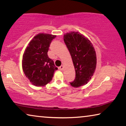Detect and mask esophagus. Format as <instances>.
I'll return each mask as SVG.
<instances>
[{"label":"esophagus","mask_w":126,"mask_h":126,"mask_svg":"<svg viewBox=\"0 0 126 126\" xmlns=\"http://www.w3.org/2000/svg\"><path fill=\"white\" fill-rule=\"evenodd\" d=\"M63 65H61L60 66V67H59V69L60 70V71H62V70H63Z\"/></svg>","instance_id":"esophagus-1"}]
</instances>
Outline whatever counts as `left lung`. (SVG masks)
<instances>
[{"label": "left lung", "mask_w": 126, "mask_h": 126, "mask_svg": "<svg viewBox=\"0 0 126 126\" xmlns=\"http://www.w3.org/2000/svg\"><path fill=\"white\" fill-rule=\"evenodd\" d=\"M64 41L71 54L76 72L75 79L71 83L73 87L87 84L96 68V53L90 40L78 32H71L64 35Z\"/></svg>", "instance_id": "left-lung-1"}]
</instances>
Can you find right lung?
Listing matches in <instances>:
<instances>
[{"mask_svg":"<svg viewBox=\"0 0 126 126\" xmlns=\"http://www.w3.org/2000/svg\"><path fill=\"white\" fill-rule=\"evenodd\" d=\"M56 35L45 33L36 35L25 48L22 68L25 76L35 86H44L52 79L58 69L49 58L48 51L52 40Z\"/></svg>","mask_w":126,"mask_h":126,"instance_id":"1","label":"right lung"}]
</instances>
